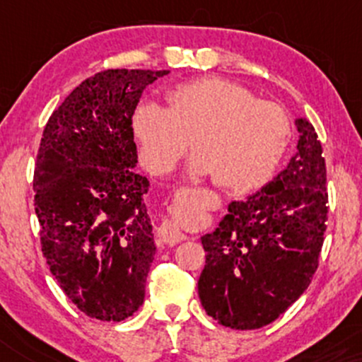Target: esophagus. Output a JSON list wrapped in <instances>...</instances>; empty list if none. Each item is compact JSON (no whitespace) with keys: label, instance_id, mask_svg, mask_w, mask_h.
I'll list each match as a JSON object with an SVG mask.
<instances>
[{"label":"esophagus","instance_id":"obj_1","mask_svg":"<svg viewBox=\"0 0 362 362\" xmlns=\"http://www.w3.org/2000/svg\"><path fill=\"white\" fill-rule=\"evenodd\" d=\"M158 238H160L163 243L173 245V243L182 242V240H185V235L178 230L175 223L165 221L160 228H158Z\"/></svg>","mask_w":362,"mask_h":362}]
</instances>
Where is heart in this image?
I'll return each instance as SVG.
<instances>
[{
    "label": "heart",
    "instance_id": "b5f03b06",
    "mask_svg": "<svg viewBox=\"0 0 362 362\" xmlns=\"http://www.w3.org/2000/svg\"><path fill=\"white\" fill-rule=\"evenodd\" d=\"M167 107L143 100L131 129L141 163L155 175L173 168L189 148L195 175H214L226 189L250 190L271 178L289 143V119L279 105L257 100L223 78H201L165 93Z\"/></svg>",
    "mask_w": 362,
    "mask_h": 362
}]
</instances>
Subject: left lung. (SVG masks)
<instances>
[{
  "label": "left lung",
  "instance_id": "8db88e82",
  "mask_svg": "<svg viewBox=\"0 0 362 362\" xmlns=\"http://www.w3.org/2000/svg\"><path fill=\"white\" fill-rule=\"evenodd\" d=\"M288 167L245 201H233L201 238L206 265L199 298L206 313L235 330L279 318L310 286L327 230L325 158L315 127L296 119Z\"/></svg>",
  "mask_w": 362,
  "mask_h": 362
}]
</instances>
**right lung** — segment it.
<instances>
[{"label": "right lung", "instance_id": "obj_1", "mask_svg": "<svg viewBox=\"0 0 362 362\" xmlns=\"http://www.w3.org/2000/svg\"><path fill=\"white\" fill-rule=\"evenodd\" d=\"M168 73H97L52 112L40 141L34 189L44 257L66 296L102 322H122L144 301L156 245L131 117L144 88Z\"/></svg>", "mask_w": 362, "mask_h": 362}]
</instances>
